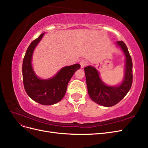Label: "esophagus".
Returning <instances> with one entry per match:
<instances>
[{
    "instance_id": "34e87169",
    "label": "esophagus",
    "mask_w": 148,
    "mask_h": 148,
    "mask_svg": "<svg viewBox=\"0 0 148 148\" xmlns=\"http://www.w3.org/2000/svg\"><path fill=\"white\" fill-rule=\"evenodd\" d=\"M80 64L81 68H83L87 64V61L85 60H82L80 61Z\"/></svg>"
}]
</instances>
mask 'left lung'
I'll list each match as a JSON object with an SVG mask.
<instances>
[{
	"label": "left lung",
	"instance_id": "8db88e82",
	"mask_svg": "<svg viewBox=\"0 0 148 148\" xmlns=\"http://www.w3.org/2000/svg\"><path fill=\"white\" fill-rule=\"evenodd\" d=\"M125 56L124 75L121 82L116 85H109L103 82L99 71L94 66L84 68L88 93L92 101L105 107L116 105L125 97L132 84V61L128 49L123 41L116 43Z\"/></svg>",
	"mask_w": 148,
	"mask_h": 148
}]
</instances>
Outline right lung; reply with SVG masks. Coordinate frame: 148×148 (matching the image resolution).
<instances>
[{"mask_svg":"<svg viewBox=\"0 0 148 148\" xmlns=\"http://www.w3.org/2000/svg\"><path fill=\"white\" fill-rule=\"evenodd\" d=\"M45 32L33 40L28 47L23 61V80L25 91L32 100L42 105H53L63 99L70 79L80 65L74 64L62 68L53 77L41 79L32 68L33 53Z\"/></svg>","mask_w":148,"mask_h":148,"instance_id":"1","label":"right lung"}]
</instances>
